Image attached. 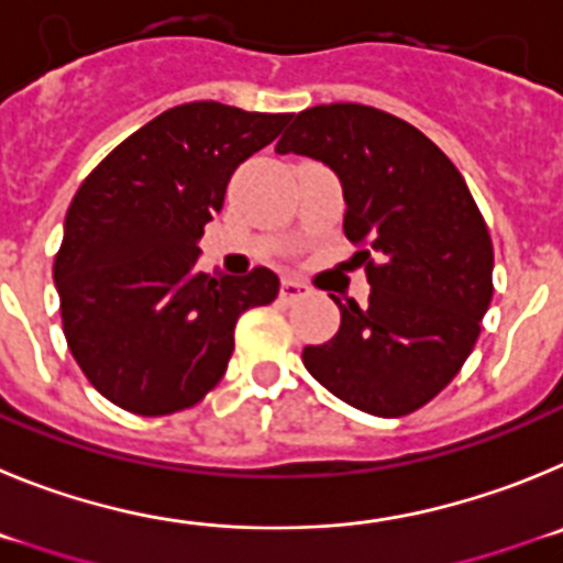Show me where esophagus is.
I'll return each instance as SVG.
<instances>
[{
    "label": "esophagus",
    "instance_id": "esophagus-1",
    "mask_svg": "<svg viewBox=\"0 0 563 563\" xmlns=\"http://www.w3.org/2000/svg\"><path fill=\"white\" fill-rule=\"evenodd\" d=\"M308 294V286L306 283H300V280H294V277H283V283H280V297L283 300H300V297H306Z\"/></svg>",
    "mask_w": 563,
    "mask_h": 563
}]
</instances>
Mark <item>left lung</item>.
Returning <instances> with one entry per match:
<instances>
[{
    "label": "left lung",
    "mask_w": 563,
    "mask_h": 563,
    "mask_svg": "<svg viewBox=\"0 0 563 563\" xmlns=\"http://www.w3.org/2000/svg\"><path fill=\"white\" fill-rule=\"evenodd\" d=\"M275 151L339 176L344 235L367 246L356 255L369 300L333 297L336 336L308 344L302 364L362 412H415L457 376L494 294V246L468 185L415 125L362 103L300 111Z\"/></svg>",
    "instance_id": "1"
}]
</instances>
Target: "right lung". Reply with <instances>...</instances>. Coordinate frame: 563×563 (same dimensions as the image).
Returning <instances> with one entry per match:
<instances>
[{
  "instance_id": "add662e5",
  "label": "right lung",
  "mask_w": 563,
  "mask_h": 563,
  "mask_svg": "<svg viewBox=\"0 0 563 563\" xmlns=\"http://www.w3.org/2000/svg\"><path fill=\"white\" fill-rule=\"evenodd\" d=\"M288 114L199 100L162 111L86 176L53 277L84 376L134 415L194 407L227 373L235 322L280 291L272 269L205 275L199 241L227 181Z\"/></svg>"
}]
</instances>
